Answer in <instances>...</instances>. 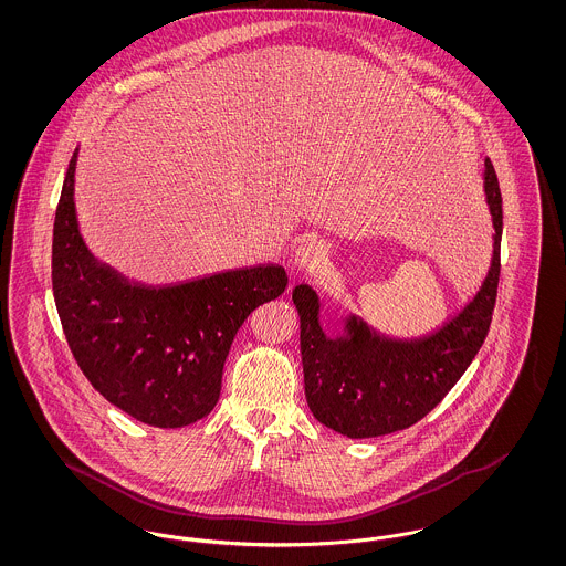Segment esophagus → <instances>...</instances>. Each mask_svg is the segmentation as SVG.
<instances>
[{"mask_svg": "<svg viewBox=\"0 0 566 566\" xmlns=\"http://www.w3.org/2000/svg\"><path fill=\"white\" fill-rule=\"evenodd\" d=\"M326 261V245L321 242H305L301 243L295 250V256H293V270L296 273H312L314 270H318Z\"/></svg>", "mask_w": 566, "mask_h": 566, "instance_id": "34e87169", "label": "esophagus"}]
</instances>
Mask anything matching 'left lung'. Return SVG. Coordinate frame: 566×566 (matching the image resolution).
<instances>
[{
	"instance_id": "1",
	"label": "left lung",
	"mask_w": 566,
	"mask_h": 566,
	"mask_svg": "<svg viewBox=\"0 0 566 566\" xmlns=\"http://www.w3.org/2000/svg\"><path fill=\"white\" fill-rule=\"evenodd\" d=\"M484 165L485 203L494 229L490 268L475 296L429 335L388 337L350 314L344 333L328 337L316 291L295 286L305 397L324 427L350 439L409 429L443 401L482 348L496 301L503 233L499 178L490 159Z\"/></svg>"
}]
</instances>
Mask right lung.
<instances>
[{
	"instance_id": "add662e5",
	"label": "right lung",
	"mask_w": 566,
	"mask_h": 566,
	"mask_svg": "<svg viewBox=\"0 0 566 566\" xmlns=\"http://www.w3.org/2000/svg\"><path fill=\"white\" fill-rule=\"evenodd\" d=\"M74 153L53 231V293L65 339L93 388L135 420L180 429L208 416L243 321L282 295L280 265L146 286L99 263L82 240Z\"/></svg>"
}]
</instances>
